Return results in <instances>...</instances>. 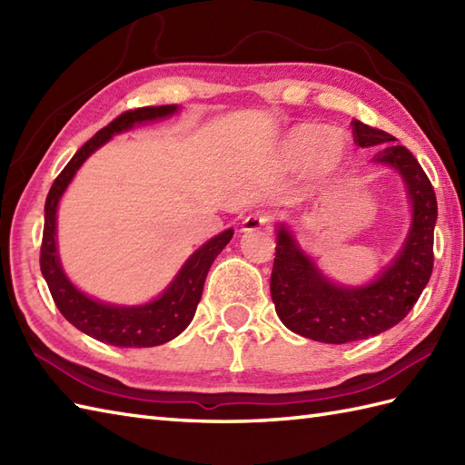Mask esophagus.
I'll return each instance as SVG.
<instances>
[{"label": "esophagus", "instance_id": "1", "mask_svg": "<svg viewBox=\"0 0 465 465\" xmlns=\"http://www.w3.org/2000/svg\"><path fill=\"white\" fill-rule=\"evenodd\" d=\"M272 220H273V215H272L270 212H255V213H250V215L243 220V223H242V232H255V230H260V227L270 225Z\"/></svg>", "mask_w": 465, "mask_h": 465}]
</instances>
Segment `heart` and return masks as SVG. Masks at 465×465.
Wrapping results in <instances>:
<instances>
[{
  "instance_id": "b5f03b06",
  "label": "heart",
  "mask_w": 465,
  "mask_h": 465,
  "mask_svg": "<svg viewBox=\"0 0 465 465\" xmlns=\"http://www.w3.org/2000/svg\"><path fill=\"white\" fill-rule=\"evenodd\" d=\"M285 162L293 165H303L313 162L320 170H328L341 155V145L335 135L325 137V130L318 125L295 127L283 142Z\"/></svg>"
}]
</instances>
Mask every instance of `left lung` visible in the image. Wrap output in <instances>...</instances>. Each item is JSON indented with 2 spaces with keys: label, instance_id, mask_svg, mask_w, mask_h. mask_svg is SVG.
Returning a JSON list of instances; mask_svg holds the SVG:
<instances>
[{
  "label": "left lung",
  "instance_id": "1",
  "mask_svg": "<svg viewBox=\"0 0 465 465\" xmlns=\"http://www.w3.org/2000/svg\"><path fill=\"white\" fill-rule=\"evenodd\" d=\"M353 142L360 147L391 143L396 137L353 120ZM375 162L396 167L411 202V227L398 258L378 280L363 288H341L330 282L305 255L285 223L278 227L270 280L272 300L288 330L323 343L368 340L400 323L433 270V227L438 202L430 177L403 145H388Z\"/></svg>",
  "mask_w": 465,
  "mask_h": 465
}]
</instances>
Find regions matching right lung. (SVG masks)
<instances>
[{"instance_id":"right-lung-1","label":"right lung","mask_w":465,"mask_h":465,"mask_svg":"<svg viewBox=\"0 0 465 465\" xmlns=\"http://www.w3.org/2000/svg\"><path fill=\"white\" fill-rule=\"evenodd\" d=\"M177 112V105H157V107H140L117 115L112 124L97 132L90 142H85L75 155L64 167L62 173L45 197V223L42 238V253H39V268H42L47 288L52 298L62 312L64 318L75 325L77 330L92 335L94 340L117 345V348H152L162 345L180 335L190 322L197 303L202 300L205 275L210 272L213 260L217 258L230 240L233 238V230H225L205 242L200 250L192 253V258L183 263L175 280L167 285V290L160 298L145 303L125 308V305H110L87 298L75 285L67 280L62 270L55 245V213L57 203L62 200L65 187L74 180L80 165L90 157L97 147H102L114 134L130 130L135 124L153 122L160 117H167Z\"/></svg>"}]
</instances>
